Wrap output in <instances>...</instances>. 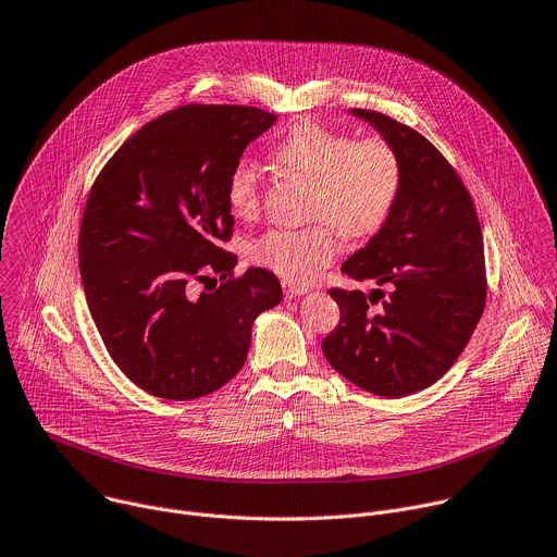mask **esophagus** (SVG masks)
<instances>
[{
  "label": "esophagus",
  "instance_id": "1",
  "mask_svg": "<svg viewBox=\"0 0 557 557\" xmlns=\"http://www.w3.org/2000/svg\"><path fill=\"white\" fill-rule=\"evenodd\" d=\"M283 287H285V296H287V298H296V296H302V294L309 292L307 287H302V285H292V283H283Z\"/></svg>",
  "mask_w": 557,
  "mask_h": 557
}]
</instances>
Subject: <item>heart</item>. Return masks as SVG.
Wrapping results in <instances>:
<instances>
[{"mask_svg": "<svg viewBox=\"0 0 557 557\" xmlns=\"http://www.w3.org/2000/svg\"><path fill=\"white\" fill-rule=\"evenodd\" d=\"M272 158L313 184L311 224L268 231L250 250L255 263L287 283L315 281L341 252L343 233L351 239L371 237L395 208L401 162L384 138L351 140L315 121H300L276 143ZM226 199L239 216H252L259 210L261 182L252 162L242 160L233 166Z\"/></svg>", "mask_w": 557, "mask_h": 557, "instance_id": "heart-1", "label": "heart"}]
</instances>
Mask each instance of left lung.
Instances as JSON below:
<instances>
[{"label":"left lung","mask_w":557,"mask_h":557,"mask_svg":"<svg viewBox=\"0 0 557 557\" xmlns=\"http://www.w3.org/2000/svg\"><path fill=\"white\" fill-rule=\"evenodd\" d=\"M395 149L401 186L386 224L343 263L371 294L329 289L341 322L322 341L326 362L380 397L432 386L457 362L485 309L483 233L468 188L419 132L373 109H351ZM380 304L377 310H369Z\"/></svg>","instance_id":"1"}]
</instances>
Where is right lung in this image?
I'll list each match as a JSON object with an SVG mask.
<instances>
[{"mask_svg":"<svg viewBox=\"0 0 557 557\" xmlns=\"http://www.w3.org/2000/svg\"><path fill=\"white\" fill-rule=\"evenodd\" d=\"M276 123L246 104H184L136 132L98 173L81 219L89 313L119 369L162 399H197L246 364L257 315L281 302L263 268L233 276L226 182ZM219 275L216 290L195 282ZM214 280V278H213Z\"/></svg>","mask_w":557,"mask_h":557,"instance_id":"1","label":"right lung"}]
</instances>
